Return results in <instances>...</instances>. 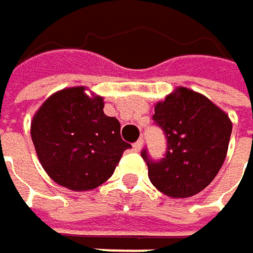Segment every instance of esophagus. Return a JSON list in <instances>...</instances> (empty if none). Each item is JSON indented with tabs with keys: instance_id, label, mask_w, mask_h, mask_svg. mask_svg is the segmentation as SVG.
<instances>
[{
	"instance_id": "esophagus-1",
	"label": "esophagus",
	"mask_w": 253,
	"mask_h": 253,
	"mask_svg": "<svg viewBox=\"0 0 253 253\" xmlns=\"http://www.w3.org/2000/svg\"><path fill=\"white\" fill-rule=\"evenodd\" d=\"M142 145H144V142H142V139H138L136 142H134V145H132V148H134V151H141V148H142Z\"/></svg>"
}]
</instances>
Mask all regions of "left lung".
I'll return each instance as SVG.
<instances>
[{
	"label": "left lung",
	"instance_id": "1",
	"mask_svg": "<svg viewBox=\"0 0 253 253\" xmlns=\"http://www.w3.org/2000/svg\"><path fill=\"white\" fill-rule=\"evenodd\" d=\"M153 115L167 138L166 157L153 161L147 150L148 177L161 193L184 199L206 189L217 175L226 158L232 122L205 95L177 87L161 102Z\"/></svg>",
	"mask_w": 253,
	"mask_h": 253
}]
</instances>
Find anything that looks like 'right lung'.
Here are the masks:
<instances>
[{"instance_id":"1","label":"right lung","mask_w":253,"mask_h":253,"mask_svg":"<svg viewBox=\"0 0 253 253\" xmlns=\"http://www.w3.org/2000/svg\"><path fill=\"white\" fill-rule=\"evenodd\" d=\"M31 139L48 177L70 190L96 189L115 171L125 150L117 118L84 86L53 93L31 121Z\"/></svg>"}]
</instances>
